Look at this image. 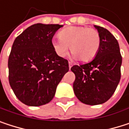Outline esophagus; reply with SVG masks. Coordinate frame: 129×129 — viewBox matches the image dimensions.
I'll return each mask as SVG.
<instances>
[{
	"mask_svg": "<svg viewBox=\"0 0 129 129\" xmlns=\"http://www.w3.org/2000/svg\"><path fill=\"white\" fill-rule=\"evenodd\" d=\"M68 65H69V69H71V67L73 66V64H72V63H71V62H69V63H68Z\"/></svg>",
	"mask_w": 129,
	"mask_h": 129,
	"instance_id": "esophagus-1",
	"label": "esophagus"
}]
</instances>
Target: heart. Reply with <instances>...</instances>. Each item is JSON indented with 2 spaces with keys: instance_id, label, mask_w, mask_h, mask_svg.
I'll return each mask as SVG.
<instances>
[{
  "instance_id": "1",
  "label": "heart",
  "mask_w": 129,
  "mask_h": 129,
  "mask_svg": "<svg viewBox=\"0 0 129 129\" xmlns=\"http://www.w3.org/2000/svg\"><path fill=\"white\" fill-rule=\"evenodd\" d=\"M58 39L52 40L51 44L55 53L61 58L72 52L74 59L89 61L98 54L101 46L99 32L92 28L83 26H70L58 33Z\"/></svg>"
}]
</instances>
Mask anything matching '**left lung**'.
I'll list each match as a JSON object with an SVG mask.
<instances>
[{"label":"left lung","instance_id":"1","mask_svg":"<svg viewBox=\"0 0 129 129\" xmlns=\"http://www.w3.org/2000/svg\"><path fill=\"white\" fill-rule=\"evenodd\" d=\"M94 27L101 36V46L96 56L85 64L71 68L76 77L73 84L74 94L82 103L89 105L108 101L121 77L122 56L118 41L106 28Z\"/></svg>","mask_w":129,"mask_h":129}]
</instances>
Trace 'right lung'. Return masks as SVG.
<instances>
[{"label":"right lung","mask_w":129,"mask_h":129,"mask_svg":"<svg viewBox=\"0 0 129 129\" xmlns=\"http://www.w3.org/2000/svg\"><path fill=\"white\" fill-rule=\"evenodd\" d=\"M61 25L34 24L13 42L8 60L9 82L17 98L28 106L46 104L69 71L68 61L58 57L52 39Z\"/></svg>","instance_id":"1"}]
</instances>
